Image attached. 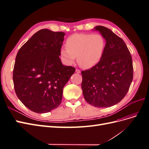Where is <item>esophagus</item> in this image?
Wrapping results in <instances>:
<instances>
[{"instance_id":"1","label":"esophagus","mask_w":149,"mask_h":149,"mask_svg":"<svg viewBox=\"0 0 149 149\" xmlns=\"http://www.w3.org/2000/svg\"><path fill=\"white\" fill-rule=\"evenodd\" d=\"M76 73H81V71H80L79 70H78V69H76Z\"/></svg>"}]
</instances>
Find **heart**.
Masks as SVG:
<instances>
[{
    "mask_svg": "<svg viewBox=\"0 0 149 149\" xmlns=\"http://www.w3.org/2000/svg\"><path fill=\"white\" fill-rule=\"evenodd\" d=\"M106 47V40L100 34L76 33L66 41V48L61 49V55L68 63H73L76 57L79 65L90 68L101 60Z\"/></svg>",
    "mask_w": 149,
    "mask_h": 149,
    "instance_id": "b5f03b06",
    "label": "heart"
}]
</instances>
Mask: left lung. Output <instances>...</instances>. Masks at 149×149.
Segmentation results:
<instances>
[{
	"instance_id": "obj_1",
	"label": "left lung",
	"mask_w": 149,
	"mask_h": 149,
	"mask_svg": "<svg viewBox=\"0 0 149 149\" xmlns=\"http://www.w3.org/2000/svg\"><path fill=\"white\" fill-rule=\"evenodd\" d=\"M106 40L101 60L81 71L83 96L90 104L107 107L119 102L127 93L133 79L132 59L124 40L105 26H97Z\"/></svg>"
}]
</instances>
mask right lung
Segmentation results:
<instances>
[{"instance_id":"right-lung-1","label":"right lung","mask_w":149,"mask_h":149,"mask_svg":"<svg viewBox=\"0 0 149 149\" xmlns=\"http://www.w3.org/2000/svg\"><path fill=\"white\" fill-rule=\"evenodd\" d=\"M65 33L42 29L18 52L13 81L18 98L31 111L46 113L60 105L63 88L75 68L60 58Z\"/></svg>"}]
</instances>
